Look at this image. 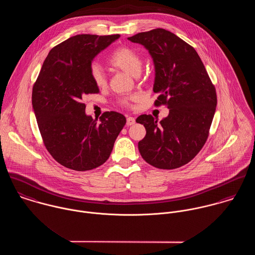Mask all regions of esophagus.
<instances>
[{
	"label": "esophagus",
	"instance_id": "1",
	"mask_svg": "<svg viewBox=\"0 0 255 255\" xmlns=\"http://www.w3.org/2000/svg\"><path fill=\"white\" fill-rule=\"evenodd\" d=\"M133 124H135V120H134V118H132V117H128V119H127V126H132Z\"/></svg>",
	"mask_w": 255,
	"mask_h": 255
}]
</instances>
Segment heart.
Masks as SVG:
<instances>
[{
    "mask_svg": "<svg viewBox=\"0 0 255 255\" xmlns=\"http://www.w3.org/2000/svg\"><path fill=\"white\" fill-rule=\"evenodd\" d=\"M109 64L111 67H113L116 70H120L130 75L137 76L141 71L142 59L139 53L134 49L128 46H122L117 48L113 52V54L109 58ZM90 75L94 84L97 87H104L106 85V75L98 64L94 63L91 65ZM139 99V95H133L129 98L124 99L123 104L129 105L131 102H136Z\"/></svg>",
    "mask_w": 255,
    "mask_h": 255,
    "instance_id": "obj_1",
    "label": "heart"
}]
</instances>
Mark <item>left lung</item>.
<instances>
[{
	"mask_svg": "<svg viewBox=\"0 0 255 255\" xmlns=\"http://www.w3.org/2000/svg\"><path fill=\"white\" fill-rule=\"evenodd\" d=\"M141 44L155 67V106L166 105L169 115L158 123L151 115L136 119L145 127L138 142L140 155L153 167L180 168L205 144L217 105L216 89L205 67L189 44L174 33L156 28L128 38Z\"/></svg>",
	"mask_w": 255,
	"mask_h": 255,
	"instance_id": "1",
	"label": "left lung"
}]
</instances>
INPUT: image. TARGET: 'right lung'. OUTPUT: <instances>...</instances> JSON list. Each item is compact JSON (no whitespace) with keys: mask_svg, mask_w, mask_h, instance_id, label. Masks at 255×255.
I'll list each match as a JSON object with an SVG mask.
<instances>
[{"mask_svg":"<svg viewBox=\"0 0 255 255\" xmlns=\"http://www.w3.org/2000/svg\"><path fill=\"white\" fill-rule=\"evenodd\" d=\"M120 37L78 34L55 46L32 89V107L48 152L61 165L89 171L104 164L127 120L117 112L99 119L85 114L82 97L98 93L90 67L93 59Z\"/></svg>","mask_w":255,"mask_h":255,"instance_id":"1","label":"right lung"}]
</instances>
